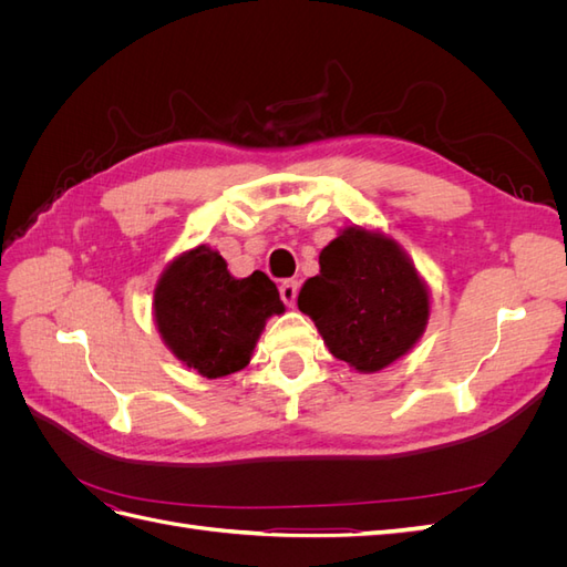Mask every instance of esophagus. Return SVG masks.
<instances>
[{
  "instance_id": "1",
  "label": "esophagus",
  "mask_w": 567,
  "mask_h": 567,
  "mask_svg": "<svg viewBox=\"0 0 567 567\" xmlns=\"http://www.w3.org/2000/svg\"><path fill=\"white\" fill-rule=\"evenodd\" d=\"M298 290H300V286H298V281H296V279H286V281L279 286V293H281L284 305L293 307V305H296V300H298Z\"/></svg>"
}]
</instances>
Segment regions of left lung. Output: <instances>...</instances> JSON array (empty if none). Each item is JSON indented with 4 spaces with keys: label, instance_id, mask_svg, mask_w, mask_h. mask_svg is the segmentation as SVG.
<instances>
[{
    "label": "left lung",
    "instance_id": "8db88e82",
    "mask_svg": "<svg viewBox=\"0 0 567 567\" xmlns=\"http://www.w3.org/2000/svg\"><path fill=\"white\" fill-rule=\"evenodd\" d=\"M319 265L298 307L336 359L373 373L411 350L427 321V290L398 244L350 227L321 250Z\"/></svg>",
    "mask_w": 567,
    "mask_h": 567
}]
</instances>
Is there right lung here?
Listing matches in <instances>:
<instances>
[{
    "instance_id": "1",
    "label": "right lung",
    "mask_w": 567,
    "mask_h": 567,
    "mask_svg": "<svg viewBox=\"0 0 567 567\" xmlns=\"http://www.w3.org/2000/svg\"><path fill=\"white\" fill-rule=\"evenodd\" d=\"M167 348L208 379L250 362L265 321L284 312L279 288L265 271L234 279L221 255L198 246L169 265L153 296Z\"/></svg>"
}]
</instances>
